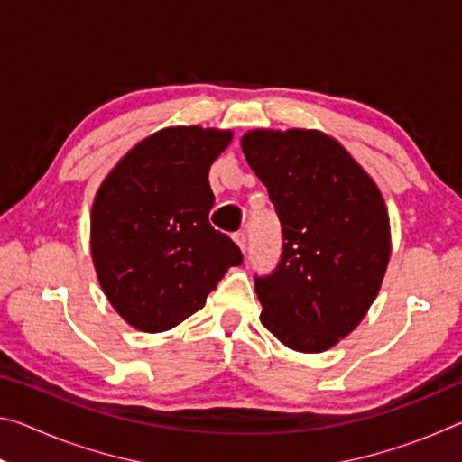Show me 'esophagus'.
Listing matches in <instances>:
<instances>
[{
	"label": "esophagus",
	"instance_id": "1",
	"mask_svg": "<svg viewBox=\"0 0 462 462\" xmlns=\"http://www.w3.org/2000/svg\"><path fill=\"white\" fill-rule=\"evenodd\" d=\"M234 242H236V245L240 246L242 253H246V242H248L246 232H236V234H234Z\"/></svg>",
	"mask_w": 462,
	"mask_h": 462
}]
</instances>
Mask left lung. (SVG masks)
<instances>
[{
	"mask_svg": "<svg viewBox=\"0 0 462 462\" xmlns=\"http://www.w3.org/2000/svg\"><path fill=\"white\" fill-rule=\"evenodd\" d=\"M283 232L269 275H254L261 322L285 346L322 353L369 311L385 277L389 216L377 185L330 136L254 130L242 136Z\"/></svg>",
	"mask_w": 462,
	"mask_h": 462,
	"instance_id": "8db88e82",
	"label": "left lung"
}]
</instances>
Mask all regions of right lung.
Segmentation results:
<instances>
[{"mask_svg": "<svg viewBox=\"0 0 462 462\" xmlns=\"http://www.w3.org/2000/svg\"><path fill=\"white\" fill-rule=\"evenodd\" d=\"M232 132L165 128L138 143L93 201L91 254L116 311L143 332H165L206 306L242 253L209 224L212 162Z\"/></svg>", "mask_w": 462, "mask_h": 462, "instance_id": "right-lung-1", "label": "right lung"}]
</instances>
